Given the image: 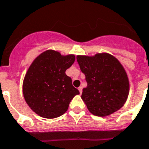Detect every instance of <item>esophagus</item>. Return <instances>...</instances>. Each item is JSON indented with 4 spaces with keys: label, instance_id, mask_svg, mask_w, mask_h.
Instances as JSON below:
<instances>
[{
    "label": "esophagus",
    "instance_id": "esophagus-1",
    "mask_svg": "<svg viewBox=\"0 0 149 149\" xmlns=\"http://www.w3.org/2000/svg\"><path fill=\"white\" fill-rule=\"evenodd\" d=\"M78 89H79V93L82 94V92H83V87L79 86L78 88Z\"/></svg>",
    "mask_w": 149,
    "mask_h": 149
}]
</instances>
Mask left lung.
I'll use <instances>...</instances> for the list:
<instances>
[{
	"label": "left lung",
	"mask_w": 149,
	"mask_h": 149,
	"mask_svg": "<svg viewBox=\"0 0 149 149\" xmlns=\"http://www.w3.org/2000/svg\"><path fill=\"white\" fill-rule=\"evenodd\" d=\"M87 86L81 95L92 114L105 117L124 106L129 93V81L118 59L108 53L77 56Z\"/></svg>",
	"instance_id": "8db88e82"
}]
</instances>
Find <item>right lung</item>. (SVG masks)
<instances>
[{"instance_id": "add662e5", "label": "right lung", "mask_w": 149, "mask_h": 149, "mask_svg": "<svg viewBox=\"0 0 149 149\" xmlns=\"http://www.w3.org/2000/svg\"><path fill=\"white\" fill-rule=\"evenodd\" d=\"M75 60L73 54L62 55L47 49L29 66L23 81V95L36 114L46 118H57L67 111L72 98L79 94L66 74Z\"/></svg>"}]
</instances>
